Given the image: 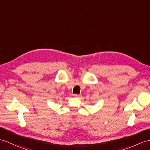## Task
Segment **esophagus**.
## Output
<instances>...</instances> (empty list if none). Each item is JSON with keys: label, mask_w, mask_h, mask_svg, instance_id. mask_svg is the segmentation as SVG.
<instances>
[{"label": "esophagus", "mask_w": 150, "mask_h": 150, "mask_svg": "<svg viewBox=\"0 0 150 150\" xmlns=\"http://www.w3.org/2000/svg\"><path fill=\"white\" fill-rule=\"evenodd\" d=\"M80 95H78V94H74V95H73V97H76V98H79V97H80Z\"/></svg>", "instance_id": "1"}]
</instances>
